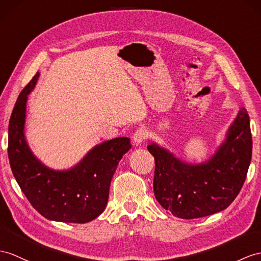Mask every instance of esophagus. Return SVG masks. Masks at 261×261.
<instances>
[{"instance_id":"34e87169","label":"esophagus","mask_w":261,"mask_h":261,"mask_svg":"<svg viewBox=\"0 0 261 261\" xmlns=\"http://www.w3.org/2000/svg\"><path fill=\"white\" fill-rule=\"evenodd\" d=\"M146 138H147V132L141 128V129H137L135 132L134 136H133V141H134V143L136 145H139V144H142Z\"/></svg>"}]
</instances>
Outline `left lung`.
I'll list each match as a JSON object with an SVG mask.
<instances>
[{
	"mask_svg": "<svg viewBox=\"0 0 261 261\" xmlns=\"http://www.w3.org/2000/svg\"><path fill=\"white\" fill-rule=\"evenodd\" d=\"M147 149L155 158L154 193L161 206L182 219L206 217L226 209L244 185L252 152L249 115L241 107L205 162L187 163L156 142Z\"/></svg>",
	"mask_w": 261,
	"mask_h": 261,
	"instance_id": "left-lung-1",
	"label": "left lung"
}]
</instances>
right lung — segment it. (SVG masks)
I'll list each match as a JSON object with an SVG mask.
<instances>
[{"instance_id": "add662e5", "label": "right lung", "mask_w": 261, "mask_h": 261, "mask_svg": "<svg viewBox=\"0 0 261 261\" xmlns=\"http://www.w3.org/2000/svg\"><path fill=\"white\" fill-rule=\"evenodd\" d=\"M40 77L36 73L18 95L9 124V161L23 194L48 220L85 224L104 212L119 161L132 147L128 137L105 141L67 169H53L32 151L25 137L27 104Z\"/></svg>"}]
</instances>
